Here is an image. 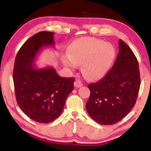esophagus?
Returning a JSON list of instances; mask_svg holds the SVG:
<instances>
[{
  "instance_id": "esophagus-1",
  "label": "esophagus",
  "mask_w": 151,
  "mask_h": 151,
  "mask_svg": "<svg viewBox=\"0 0 151 151\" xmlns=\"http://www.w3.org/2000/svg\"><path fill=\"white\" fill-rule=\"evenodd\" d=\"M83 85V83H82L81 81H80V80H76L75 82H74V87H76V88H80V87H82Z\"/></svg>"
}]
</instances>
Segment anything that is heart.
Instances as JSON below:
<instances>
[{
    "label": "heart",
    "mask_w": 151,
    "mask_h": 151,
    "mask_svg": "<svg viewBox=\"0 0 151 151\" xmlns=\"http://www.w3.org/2000/svg\"><path fill=\"white\" fill-rule=\"evenodd\" d=\"M115 55L111 44L96 38L85 37L75 40L68 49V55L62 58L63 64L74 68L82 65L83 73L88 78L103 77L110 68Z\"/></svg>",
    "instance_id": "1"
}]
</instances>
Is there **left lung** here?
I'll list each match as a JSON object with an SVG mask.
<instances>
[{
	"label": "left lung",
	"mask_w": 151,
	"mask_h": 151,
	"mask_svg": "<svg viewBox=\"0 0 151 151\" xmlns=\"http://www.w3.org/2000/svg\"><path fill=\"white\" fill-rule=\"evenodd\" d=\"M139 87L137 59L120 39L119 53L112 68L100 81L88 85L91 95L86 103L87 111L100 124H115L134 106Z\"/></svg>",
	"instance_id": "obj_1"
}]
</instances>
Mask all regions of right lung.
<instances>
[{"label":"right lung","mask_w":151,"mask_h":151,"mask_svg":"<svg viewBox=\"0 0 151 151\" xmlns=\"http://www.w3.org/2000/svg\"><path fill=\"white\" fill-rule=\"evenodd\" d=\"M54 33L41 31L23 44L17 54L13 80L17 104L30 119L48 123L58 118L74 79L60 77L52 67L36 68L33 64L43 47H54Z\"/></svg>","instance_id":"right-lung-1"}]
</instances>
